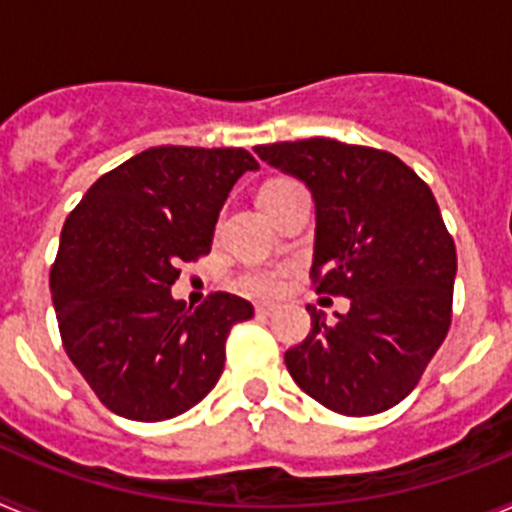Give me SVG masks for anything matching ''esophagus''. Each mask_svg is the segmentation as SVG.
<instances>
[{
    "mask_svg": "<svg viewBox=\"0 0 512 512\" xmlns=\"http://www.w3.org/2000/svg\"><path fill=\"white\" fill-rule=\"evenodd\" d=\"M274 312H277V307L274 305H256V315H259V318H269V315H274Z\"/></svg>",
    "mask_w": 512,
    "mask_h": 512,
    "instance_id": "1",
    "label": "esophagus"
}]
</instances>
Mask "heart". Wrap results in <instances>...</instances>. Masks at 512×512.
Returning a JSON list of instances; mask_svg holds the SVG:
<instances>
[{
  "label": "heart",
  "instance_id": "1",
  "mask_svg": "<svg viewBox=\"0 0 512 512\" xmlns=\"http://www.w3.org/2000/svg\"><path fill=\"white\" fill-rule=\"evenodd\" d=\"M302 187L297 179H289V176H277V179H269L259 187V202L261 207L271 205L274 200H279L282 194L292 192V189ZM289 274V266L284 264H251L235 277V287L246 292L248 297H259V300H269V297L282 295L284 279Z\"/></svg>",
  "mask_w": 512,
  "mask_h": 512
}]
</instances>
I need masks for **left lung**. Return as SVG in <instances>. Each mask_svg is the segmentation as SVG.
Masks as SVG:
<instances>
[{"instance_id": "left-lung-1", "label": "left lung", "mask_w": 512, "mask_h": 512, "mask_svg": "<svg viewBox=\"0 0 512 512\" xmlns=\"http://www.w3.org/2000/svg\"><path fill=\"white\" fill-rule=\"evenodd\" d=\"M261 161L310 187L318 215L310 279L348 297L284 354L302 392L333 413L364 418L418 387L454 315L456 246L431 187L400 158L369 146L307 138L256 146Z\"/></svg>"}]
</instances>
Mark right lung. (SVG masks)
Wrapping results in <instances>:
<instances>
[{
  "mask_svg": "<svg viewBox=\"0 0 512 512\" xmlns=\"http://www.w3.org/2000/svg\"><path fill=\"white\" fill-rule=\"evenodd\" d=\"M259 161L243 148L158 146L99 176L71 210L51 266L69 359L104 408L140 423L187 413L223 374L225 341L253 305L171 297L179 264L212 248L220 207Z\"/></svg>",
  "mask_w": 512,
  "mask_h": 512,
  "instance_id": "right-lung-1",
  "label": "right lung"
}]
</instances>
